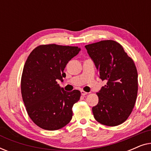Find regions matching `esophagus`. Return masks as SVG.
Segmentation results:
<instances>
[{"mask_svg":"<svg viewBox=\"0 0 151 151\" xmlns=\"http://www.w3.org/2000/svg\"><path fill=\"white\" fill-rule=\"evenodd\" d=\"M80 92H81V94L82 95V96H85V95H86V94H87V93H87V92L84 91H83V90H82V91H80Z\"/></svg>","mask_w":151,"mask_h":151,"instance_id":"34e87169","label":"esophagus"}]
</instances>
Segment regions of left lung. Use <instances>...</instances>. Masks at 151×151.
<instances>
[{
  "label": "left lung",
  "mask_w": 151,
  "mask_h": 151,
  "mask_svg": "<svg viewBox=\"0 0 151 151\" xmlns=\"http://www.w3.org/2000/svg\"><path fill=\"white\" fill-rule=\"evenodd\" d=\"M100 78L106 85L97 93L98 104L92 108L95 119L102 124L115 127L127 120L133 111L138 90L135 63L114 40H102L85 46Z\"/></svg>",
  "instance_id": "left-lung-1"
}]
</instances>
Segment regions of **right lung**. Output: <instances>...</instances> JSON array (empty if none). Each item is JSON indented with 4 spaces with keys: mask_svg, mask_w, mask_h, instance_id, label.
Returning a JSON list of instances; mask_svg holds the SVG:
<instances>
[{
    "mask_svg": "<svg viewBox=\"0 0 151 151\" xmlns=\"http://www.w3.org/2000/svg\"><path fill=\"white\" fill-rule=\"evenodd\" d=\"M80 51L78 47L43 45L27 59L21 78L22 100L29 116L43 129L55 131L71 121L72 107L81 93L66 91L58 80L63 82L66 65Z\"/></svg>",
    "mask_w": 151,
    "mask_h": 151,
    "instance_id": "1",
    "label": "right lung"
}]
</instances>
